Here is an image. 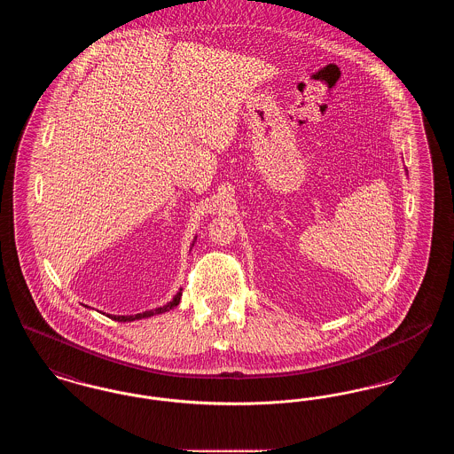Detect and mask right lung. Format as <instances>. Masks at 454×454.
<instances>
[{"mask_svg": "<svg viewBox=\"0 0 454 454\" xmlns=\"http://www.w3.org/2000/svg\"><path fill=\"white\" fill-rule=\"evenodd\" d=\"M192 247H194V243H192ZM180 296H182V289L173 296L172 301L167 302L165 306L154 308V309H150V311H143V313H137V315H130V317H124V315H108V317H112V320H115V322H134V320H141V318H150V317H154V315H161L165 311H170L172 308H175L180 302Z\"/></svg>", "mask_w": 454, "mask_h": 454, "instance_id": "add662e5", "label": "right lung"}]
</instances>
